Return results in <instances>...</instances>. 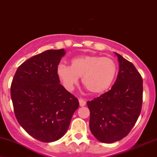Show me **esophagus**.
<instances>
[{"label": "esophagus", "instance_id": "esophagus-1", "mask_svg": "<svg viewBox=\"0 0 157 157\" xmlns=\"http://www.w3.org/2000/svg\"><path fill=\"white\" fill-rule=\"evenodd\" d=\"M78 101H79V105H80V106H84L86 105V102L83 100V99L80 98L78 100Z\"/></svg>", "mask_w": 157, "mask_h": 157}]
</instances>
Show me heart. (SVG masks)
<instances>
[{
    "instance_id": "heart-1",
    "label": "heart",
    "mask_w": 157,
    "mask_h": 157,
    "mask_svg": "<svg viewBox=\"0 0 157 157\" xmlns=\"http://www.w3.org/2000/svg\"><path fill=\"white\" fill-rule=\"evenodd\" d=\"M117 73V65L112 59L95 55L75 57L71 66L59 64L56 68V74L66 89L73 90L82 77L83 85L94 95L107 91Z\"/></svg>"
}]
</instances>
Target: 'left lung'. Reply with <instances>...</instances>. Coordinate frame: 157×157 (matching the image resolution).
Masks as SVG:
<instances>
[{"label":"left lung","instance_id":"obj_1","mask_svg":"<svg viewBox=\"0 0 157 157\" xmlns=\"http://www.w3.org/2000/svg\"><path fill=\"white\" fill-rule=\"evenodd\" d=\"M119 72L109 91L87 101L90 128L98 141L112 143L128 135L137 122L143 104V79L132 62L115 53Z\"/></svg>","mask_w":157,"mask_h":157}]
</instances>
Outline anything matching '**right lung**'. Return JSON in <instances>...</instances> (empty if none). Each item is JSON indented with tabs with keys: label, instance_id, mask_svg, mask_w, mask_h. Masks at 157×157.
I'll return each instance as SVG.
<instances>
[{
	"label": "right lung",
	"instance_id": "right-lung-1",
	"mask_svg": "<svg viewBox=\"0 0 157 157\" xmlns=\"http://www.w3.org/2000/svg\"><path fill=\"white\" fill-rule=\"evenodd\" d=\"M65 53L64 49L48 50L29 59L17 68L11 86L18 123L44 143L63 137L79 106L78 99L59 84L56 74Z\"/></svg>",
	"mask_w": 157,
	"mask_h": 157
}]
</instances>
